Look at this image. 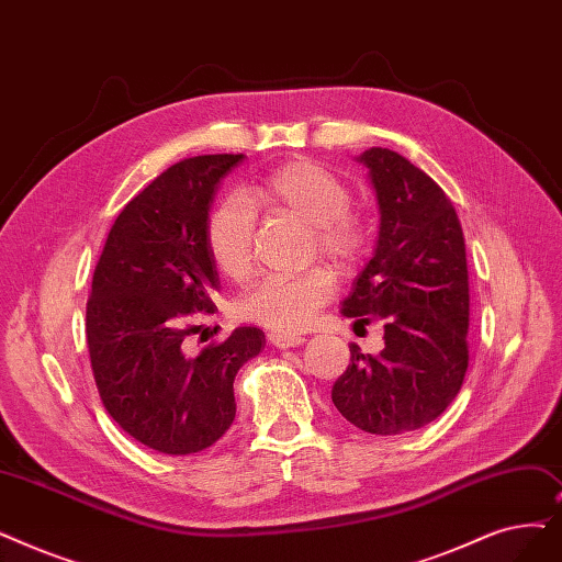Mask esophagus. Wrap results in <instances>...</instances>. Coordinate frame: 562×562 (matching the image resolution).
Wrapping results in <instances>:
<instances>
[{
  "instance_id": "esophagus-1",
  "label": "esophagus",
  "mask_w": 562,
  "mask_h": 562,
  "mask_svg": "<svg viewBox=\"0 0 562 562\" xmlns=\"http://www.w3.org/2000/svg\"><path fill=\"white\" fill-rule=\"evenodd\" d=\"M268 341H271L276 349H289L303 345L305 337L299 333H268Z\"/></svg>"
}]
</instances>
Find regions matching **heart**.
I'll list each match as a JSON object with an SVG mask.
<instances>
[{"instance_id":"heart-1","label":"heart","mask_w":562,"mask_h":562,"mask_svg":"<svg viewBox=\"0 0 562 562\" xmlns=\"http://www.w3.org/2000/svg\"><path fill=\"white\" fill-rule=\"evenodd\" d=\"M349 188L330 169L314 160H291L248 190V201L271 213L291 215L312 227L314 248L339 266L360 259L368 229L349 211ZM257 217L243 198L217 204L206 223V246L217 271L227 280H246L252 266ZM335 294V278L326 268L301 276H273L257 282L236 303L240 319L278 333L305 328L316 310Z\"/></svg>"}]
</instances>
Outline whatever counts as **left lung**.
<instances>
[{"instance_id": "1", "label": "left lung", "mask_w": 562, "mask_h": 562, "mask_svg": "<svg viewBox=\"0 0 562 562\" xmlns=\"http://www.w3.org/2000/svg\"><path fill=\"white\" fill-rule=\"evenodd\" d=\"M376 194L372 259L341 301L353 324H383L379 356L351 349L333 404L351 425L395 436L434 423L469 368V268L448 194L404 156L372 146L358 158Z\"/></svg>"}]
</instances>
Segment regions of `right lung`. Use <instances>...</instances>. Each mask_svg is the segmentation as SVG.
<instances>
[{"label":"right lung","instance_id":"add662e5","mask_svg":"<svg viewBox=\"0 0 562 562\" xmlns=\"http://www.w3.org/2000/svg\"><path fill=\"white\" fill-rule=\"evenodd\" d=\"M243 154L186 158L154 179L114 221L87 303L95 385L114 423L162 454L213 446L236 418L234 379L266 337L236 328L200 356L186 351L198 314H213L221 278L206 223L221 181Z\"/></svg>","mask_w":562,"mask_h":562}]
</instances>
